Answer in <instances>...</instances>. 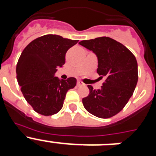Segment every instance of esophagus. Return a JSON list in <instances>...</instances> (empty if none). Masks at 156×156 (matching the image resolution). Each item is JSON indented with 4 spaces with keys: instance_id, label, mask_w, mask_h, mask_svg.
Wrapping results in <instances>:
<instances>
[{
    "instance_id": "obj_1",
    "label": "esophagus",
    "mask_w": 156,
    "mask_h": 156,
    "mask_svg": "<svg viewBox=\"0 0 156 156\" xmlns=\"http://www.w3.org/2000/svg\"><path fill=\"white\" fill-rule=\"evenodd\" d=\"M83 85H84V83L80 80H78L77 81V86L80 87V86H83Z\"/></svg>"
}]
</instances>
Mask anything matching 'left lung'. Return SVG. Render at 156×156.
Returning a JSON list of instances; mask_svg holds the SVG:
<instances>
[{"label":"left lung","mask_w":156,"mask_h":156,"mask_svg":"<svg viewBox=\"0 0 156 156\" xmlns=\"http://www.w3.org/2000/svg\"><path fill=\"white\" fill-rule=\"evenodd\" d=\"M79 44L96 55L97 73L105 78L101 89L94 90L88 85L90 93L83 98V105L95 116L112 117L124 108L135 90L138 80L136 58L124 45L110 37H98Z\"/></svg>","instance_id":"8db88e82"}]
</instances>
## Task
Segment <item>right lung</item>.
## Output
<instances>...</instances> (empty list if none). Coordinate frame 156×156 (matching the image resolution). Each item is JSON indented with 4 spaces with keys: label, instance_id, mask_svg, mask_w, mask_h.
<instances>
[{
    "label": "right lung",
    "instance_id": "1",
    "mask_svg": "<svg viewBox=\"0 0 156 156\" xmlns=\"http://www.w3.org/2000/svg\"><path fill=\"white\" fill-rule=\"evenodd\" d=\"M53 34L42 36L30 42L19 57L16 77L27 102L37 113L56 114L62 109L67 91L76 84V79L60 80L55 76L65 64L67 51L77 44Z\"/></svg>",
    "mask_w": 156,
    "mask_h": 156
}]
</instances>
